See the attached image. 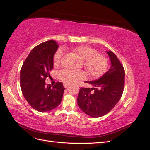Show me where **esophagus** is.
Returning <instances> with one entry per match:
<instances>
[{
    "mask_svg": "<svg viewBox=\"0 0 150 150\" xmlns=\"http://www.w3.org/2000/svg\"><path fill=\"white\" fill-rule=\"evenodd\" d=\"M68 85H69V84H67V83H64V84H63V86H64V88H67V86H68Z\"/></svg>",
    "mask_w": 150,
    "mask_h": 150,
    "instance_id": "34e87169",
    "label": "esophagus"
}]
</instances>
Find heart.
<instances>
[{
  "instance_id": "1",
  "label": "heart",
  "mask_w": 150,
  "mask_h": 150,
  "mask_svg": "<svg viewBox=\"0 0 150 150\" xmlns=\"http://www.w3.org/2000/svg\"><path fill=\"white\" fill-rule=\"evenodd\" d=\"M73 52L84 59V66L91 78L97 79L106 73L108 67L107 58L98 53L95 49L87 45H81L76 47ZM63 54L64 52L61 48L56 52L53 58L54 65H59ZM86 76L84 71L79 70L65 69L59 74L60 80L67 84L73 83L79 79H84Z\"/></svg>"
}]
</instances>
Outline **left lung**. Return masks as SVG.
<instances>
[{"mask_svg":"<svg viewBox=\"0 0 150 150\" xmlns=\"http://www.w3.org/2000/svg\"><path fill=\"white\" fill-rule=\"evenodd\" d=\"M106 52L111 62L110 69L98 79L86 81L95 88H81L78 96L81 110L93 117L104 116L111 111L119 101L124 90L123 66L112 51Z\"/></svg>","mask_w":150,"mask_h":150,"instance_id":"1","label":"left lung"}]
</instances>
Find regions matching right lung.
I'll return each instance as SVG.
<instances>
[{
  "mask_svg": "<svg viewBox=\"0 0 150 150\" xmlns=\"http://www.w3.org/2000/svg\"><path fill=\"white\" fill-rule=\"evenodd\" d=\"M59 46L48 40L35 46L23 63L20 74L21 88L26 101L39 112L51 111L59 105L65 88L61 82L46 84L53 69V58Z\"/></svg>",
  "mask_w": 150,
  "mask_h": 150,
  "instance_id": "obj_1",
  "label": "right lung"
}]
</instances>
